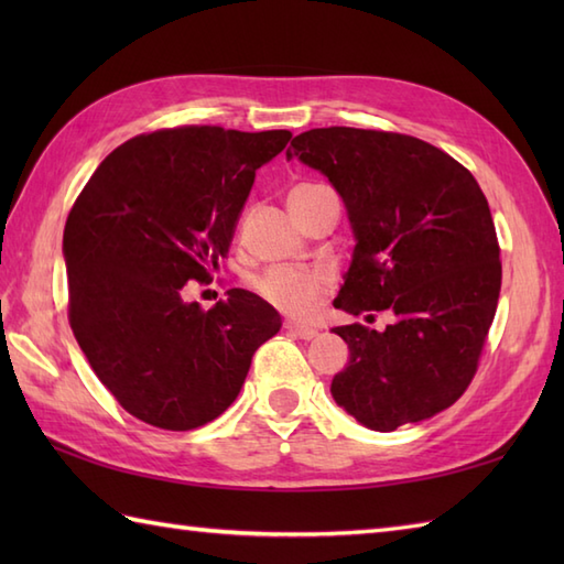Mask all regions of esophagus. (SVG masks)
I'll use <instances>...</instances> for the list:
<instances>
[{
    "label": "esophagus",
    "mask_w": 564,
    "mask_h": 564,
    "mask_svg": "<svg viewBox=\"0 0 564 564\" xmlns=\"http://www.w3.org/2000/svg\"><path fill=\"white\" fill-rule=\"evenodd\" d=\"M283 329H285V332H291L293 337H297V339H305V341H310L313 337H317V329L307 327V325H301V322H291V319H285V322H283Z\"/></svg>",
    "instance_id": "obj_1"
}]
</instances>
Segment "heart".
I'll return each instance as SVG.
<instances>
[{"instance_id": "1", "label": "heart", "mask_w": 564, "mask_h": 564, "mask_svg": "<svg viewBox=\"0 0 564 564\" xmlns=\"http://www.w3.org/2000/svg\"><path fill=\"white\" fill-rule=\"evenodd\" d=\"M325 186L301 184L291 191L289 203L301 200ZM254 291L281 313L291 317L313 315L332 289V275L322 269H293V267H271L259 273L254 281Z\"/></svg>"}]
</instances>
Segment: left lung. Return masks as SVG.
Masks as SVG:
<instances>
[{"label":"left lung","mask_w":564,"mask_h":564,"mask_svg":"<svg viewBox=\"0 0 564 564\" xmlns=\"http://www.w3.org/2000/svg\"><path fill=\"white\" fill-rule=\"evenodd\" d=\"M285 154L325 174L349 210L354 259L334 307L376 317L334 327L349 366L332 398L373 431L446 410L470 386L497 313L501 261L475 176L429 142L364 128H315Z\"/></svg>","instance_id":"8db88e82"}]
</instances>
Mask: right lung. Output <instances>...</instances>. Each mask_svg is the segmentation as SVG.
<instances>
[{
  "label": "right lung",
  "mask_w": 564,
  "mask_h": 564,
  "mask_svg": "<svg viewBox=\"0 0 564 564\" xmlns=\"http://www.w3.org/2000/svg\"><path fill=\"white\" fill-rule=\"evenodd\" d=\"M291 135L220 126L135 135L72 206L69 327L104 388L140 422L166 431L213 422L281 329V315L249 291L230 289L210 310L186 303L184 291L227 257L257 170Z\"/></svg>",
  "instance_id": "obj_1"
}]
</instances>
